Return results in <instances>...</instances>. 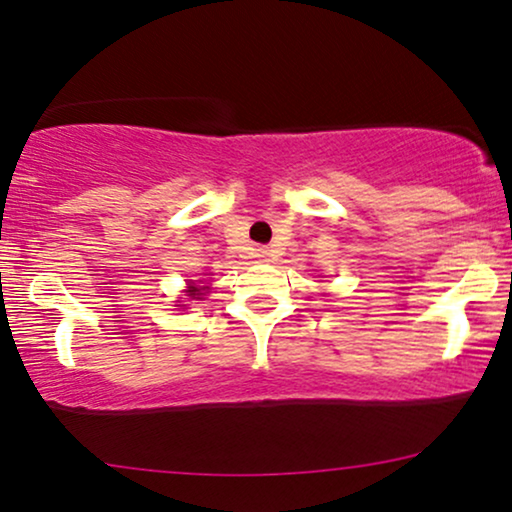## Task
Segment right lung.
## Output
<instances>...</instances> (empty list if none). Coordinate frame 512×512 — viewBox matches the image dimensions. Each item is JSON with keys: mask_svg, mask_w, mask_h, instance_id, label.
<instances>
[{"mask_svg": "<svg viewBox=\"0 0 512 512\" xmlns=\"http://www.w3.org/2000/svg\"><path fill=\"white\" fill-rule=\"evenodd\" d=\"M189 293H191V295H200V293H198V288H196V286H191V290H189ZM196 300H198V297H196Z\"/></svg>", "mask_w": 512, "mask_h": 512, "instance_id": "1", "label": "right lung"}]
</instances>
